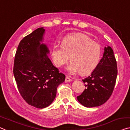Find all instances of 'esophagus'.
Instances as JSON below:
<instances>
[{
  "label": "esophagus",
  "mask_w": 130,
  "mask_h": 130,
  "mask_svg": "<svg viewBox=\"0 0 130 130\" xmlns=\"http://www.w3.org/2000/svg\"><path fill=\"white\" fill-rule=\"evenodd\" d=\"M72 79L71 78H69V77L68 76H67L65 78V82H72Z\"/></svg>",
  "instance_id": "1"
}]
</instances>
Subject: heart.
<instances>
[{"label": "heart", "mask_w": 130, "mask_h": 130, "mask_svg": "<svg viewBox=\"0 0 130 130\" xmlns=\"http://www.w3.org/2000/svg\"><path fill=\"white\" fill-rule=\"evenodd\" d=\"M52 58L55 65L61 67L70 57L71 62L66 67L69 74L80 72L82 75L92 72L99 63L102 49L99 44L89 38L80 35L68 36L62 44H55L52 50Z\"/></svg>", "instance_id": "b5f03b06"}]
</instances>
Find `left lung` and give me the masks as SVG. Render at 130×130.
Returning <instances> with one entry per match:
<instances>
[{"instance_id": "left-lung-1", "label": "left lung", "mask_w": 130, "mask_h": 130, "mask_svg": "<svg viewBox=\"0 0 130 130\" xmlns=\"http://www.w3.org/2000/svg\"><path fill=\"white\" fill-rule=\"evenodd\" d=\"M117 75V62L113 50L104 47L103 57L90 75L83 79L86 89L77 99L86 107L100 106L107 102L115 88Z\"/></svg>"}]
</instances>
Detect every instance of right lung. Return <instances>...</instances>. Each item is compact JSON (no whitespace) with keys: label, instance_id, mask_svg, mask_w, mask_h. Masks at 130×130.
<instances>
[{"label":"right lung","instance_id":"1","mask_svg":"<svg viewBox=\"0 0 130 130\" xmlns=\"http://www.w3.org/2000/svg\"><path fill=\"white\" fill-rule=\"evenodd\" d=\"M45 31L44 27L38 28L21 41L13 68L21 96L28 104L38 108L53 103L58 86L65 79L48 57L50 50L43 43Z\"/></svg>","mask_w":130,"mask_h":130}]
</instances>
